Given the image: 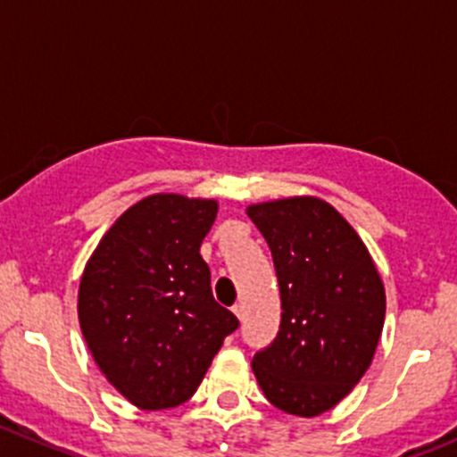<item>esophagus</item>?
<instances>
[{
    "label": "esophagus",
    "instance_id": "34e87169",
    "mask_svg": "<svg viewBox=\"0 0 457 457\" xmlns=\"http://www.w3.org/2000/svg\"><path fill=\"white\" fill-rule=\"evenodd\" d=\"M232 311H234V315H237L238 320L245 318V304H243V302H237V304L232 306Z\"/></svg>",
    "mask_w": 457,
    "mask_h": 457
}]
</instances>
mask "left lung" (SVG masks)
Wrapping results in <instances>:
<instances>
[{"label": "left lung", "mask_w": 457, "mask_h": 457, "mask_svg": "<svg viewBox=\"0 0 457 457\" xmlns=\"http://www.w3.org/2000/svg\"><path fill=\"white\" fill-rule=\"evenodd\" d=\"M281 295L279 334L253 358L268 402L297 417L331 411L372 365L386 288L356 229L315 195L250 204Z\"/></svg>", "instance_id": "8db88e82"}]
</instances>
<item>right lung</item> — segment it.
I'll list each match as a JSON object with an SVG mask.
<instances>
[{"instance_id": "right-lung-1", "label": "right lung", "mask_w": 457, "mask_h": 457, "mask_svg": "<svg viewBox=\"0 0 457 457\" xmlns=\"http://www.w3.org/2000/svg\"><path fill=\"white\" fill-rule=\"evenodd\" d=\"M219 203L153 194L104 234L79 287V322L94 363L132 406L191 399L238 327L212 295L200 243Z\"/></svg>"}]
</instances>
